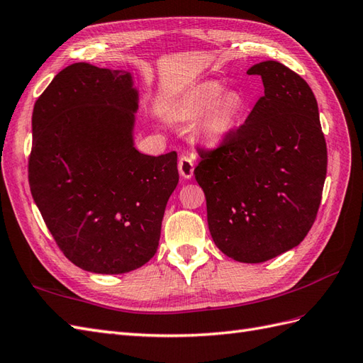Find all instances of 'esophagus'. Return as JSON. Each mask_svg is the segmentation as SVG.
Returning a JSON list of instances; mask_svg holds the SVG:
<instances>
[{"mask_svg":"<svg viewBox=\"0 0 363 363\" xmlns=\"http://www.w3.org/2000/svg\"><path fill=\"white\" fill-rule=\"evenodd\" d=\"M178 167H179V173L184 179H191L193 176V172H194V161L191 160V157L189 155H182L179 157V162H178Z\"/></svg>","mask_w":363,"mask_h":363,"instance_id":"esophagus-1","label":"esophagus"}]
</instances>
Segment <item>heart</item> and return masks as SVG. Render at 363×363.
I'll use <instances>...</instances> for the list:
<instances>
[{"instance_id": "1", "label": "heart", "mask_w": 363, "mask_h": 363, "mask_svg": "<svg viewBox=\"0 0 363 363\" xmlns=\"http://www.w3.org/2000/svg\"><path fill=\"white\" fill-rule=\"evenodd\" d=\"M242 108V99L235 91L224 93L218 81H203L189 89L176 101L174 113L181 118H201L199 130L211 143H219L233 127Z\"/></svg>"}]
</instances>
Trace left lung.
Returning a JSON list of instances; mask_svg holds the SVG:
<instances>
[{
	"label": "left lung",
	"instance_id": "1",
	"mask_svg": "<svg viewBox=\"0 0 363 363\" xmlns=\"http://www.w3.org/2000/svg\"><path fill=\"white\" fill-rule=\"evenodd\" d=\"M264 82L245 123L211 152L199 150L194 178L206 193L216 247L238 262L259 264L299 245L318 215L327 144L318 101L277 61L247 70Z\"/></svg>",
	"mask_w": 363,
	"mask_h": 363
}]
</instances>
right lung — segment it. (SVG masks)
I'll use <instances>...</instances> for the list:
<instances>
[{"mask_svg":"<svg viewBox=\"0 0 363 363\" xmlns=\"http://www.w3.org/2000/svg\"><path fill=\"white\" fill-rule=\"evenodd\" d=\"M139 91L132 73L75 62L35 102L29 184L36 207L70 262L123 274L155 256L178 155L135 147Z\"/></svg>","mask_w":363,"mask_h":363,"instance_id":"add662e5","label":"right lung"}]
</instances>
